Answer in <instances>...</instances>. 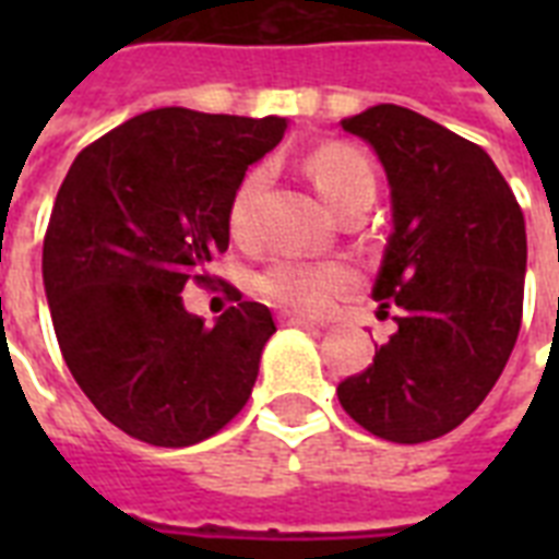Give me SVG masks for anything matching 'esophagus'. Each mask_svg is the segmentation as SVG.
<instances>
[{
    "mask_svg": "<svg viewBox=\"0 0 559 559\" xmlns=\"http://www.w3.org/2000/svg\"><path fill=\"white\" fill-rule=\"evenodd\" d=\"M284 324H293V328H305V331H322V324L310 322V319H301V316H284Z\"/></svg>",
    "mask_w": 559,
    "mask_h": 559,
    "instance_id": "esophagus-1",
    "label": "esophagus"
}]
</instances>
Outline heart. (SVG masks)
I'll use <instances>...</instances> for the list:
<instances>
[{
    "instance_id": "obj_1",
    "label": "heart",
    "mask_w": 559,
    "mask_h": 559,
    "mask_svg": "<svg viewBox=\"0 0 559 559\" xmlns=\"http://www.w3.org/2000/svg\"><path fill=\"white\" fill-rule=\"evenodd\" d=\"M310 179L316 182L322 200L333 211L350 200L368 197L373 200L377 179H373L371 162L362 153L350 151L345 144H328L310 156L307 162ZM263 186H266V170L254 168L237 186L231 205H228V226L237 237H246L252 231L254 209L261 200ZM357 284L354 272L342 263L324 261H301L293 254H281L261 272L258 289L275 305L296 310L305 316H319L331 310V305L342 293H348Z\"/></svg>"
}]
</instances>
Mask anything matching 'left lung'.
<instances>
[{
  "label": "left lung",
  "mask_w": 559,
  "mask_h": 559,
  "mask_svg": "<svg viewBox=\"0 0 559 559\" xmlns=\"http://www.w3.org/2000/svg\"><path fill=\"white\" fill-rule=\"evenodd\" d=\"M385 168L394 231L373 301L397 331L340 382L362 429L424 443L464 424L504 371L522 324L525 217L478 144L397 104L342 121Z\"/></svg>",
  "instance_id": "1"
}]
</instances>
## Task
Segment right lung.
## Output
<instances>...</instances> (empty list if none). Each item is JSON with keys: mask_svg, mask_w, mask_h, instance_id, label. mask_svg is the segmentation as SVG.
Here are the masks:
<instances>
[{"mask_svg": "<svg viewBox=\"0 0 559 559\" xmlns=\"http://www.w3.org/2000/svg\"><path fill=\"white\" fill-rule=\"evenodd\" d=\"M284 118L162 107L83 147L57 191L43 284L63 359L92 406L130 438L191 447L246 406L272 333L240 301L209 328L182 305L228 249V205Z\"/></svg>", "mask_w": 559, "mask_h": 559, "instance_id": "1", "label": "right lung"}]
</instances>
